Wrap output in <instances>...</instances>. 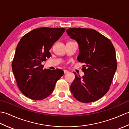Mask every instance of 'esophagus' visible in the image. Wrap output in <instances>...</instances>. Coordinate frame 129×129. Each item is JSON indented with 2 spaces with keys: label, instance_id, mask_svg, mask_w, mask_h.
<instances>
[{
  "label": "esophagus",
  "instance_id": "34e87169",
  "mask_svg": "<svg viewBox=\"0 0 129 129\" xmlns=\"http://www.w3.org/2000/svg\"><path fill=\"white\" fill-rule=\"evenodd\" d=\"M64 74H67V73H69V72H68L67 70H64Z\"/></svg>",
  "mask_w": 129,
  "mask_h": 129
}]
</instances>
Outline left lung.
<instances>
[{"label": "left lung", "mask_w": 129, "mask_h": 129, "mask_svg": "<svg viewBox=\"0 0 129 129\" xmlns=\"http://www.w3.org/2000/svg\"><path fill=\"white\" fill-rule=\"evenodd\" d=\"M68 36L79 45V62L84 65L81 78L74 72L70 86L73 96L81 103H91L108 91L117 69L115 50L113 43L96 30L73 28L67 30Z\"/></svg>", "instance_id": "1"}]
</instances>
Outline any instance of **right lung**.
Listing matches in <instances>:
<instances>
[{
  "label": "right lung",
  "mask_w": 129,
  "mask_h": 129,
  "mask_svg": "<svg viewBox=\"0 0 129 129\" xmlns=\"http://www.w3.org/2000/svg\"><path fill=\"white\" fill-rule=\"evenodd\" d=\"M65 28H39L24 35L16 46L12 70L21 92L32 100H42L54 91L61 69H43L42 62L50 57L49 50Z\"/></svg>",
  "instance_id": "add662e5"
}]
</instances>
